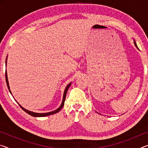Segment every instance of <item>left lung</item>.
<instances>
[{
  "label": "left lung",
  "instance_id": "8db88e82",
  "mask_svg": "<svg viewBox=\"0 0 148 148\" xmlns=\"http://www.w3.org/2000/svg\"><path fill=\"white\" fill-rule=\"evenodd\" d=\"M133 40H134V46H136V48L138 49H138V46H137V45H136V42H135V40H134L133 39Z\"/></svg>",
  "mask_w": 148,
  "mask_h": 148
}]
</instances>
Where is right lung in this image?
Wrapping results in <instances>:
<instances>
[{
	"mask_svg": "<svg viewBox=\"0 0 148 148\" xmlns=\"http://www.w3.org/2000/svg\"><path fill=\"white\" fill-rule=\"evenodd\" d=\"M7 57L8 56L6 57V64H7ZM5 77H6V84H7V86H8V88L9 89V91L10 92V93L12 94V92L10 91V86H9V83H8V75H7V71L6 70V72H5ZM72 83H70L69 84L67 85V86L66 87V88L64 89V93H63V97H62V103L61 104V106H60L58 108L56 109V110H53V111L52 112H47V113H36V112H31V111H29V110H27L25 108H24L23 106H21V105H20L18 102H17L18 103V104L19 105V106L21 108L22 110H24L25 112H26L29 115H31V116H33V117H45V116H49V115H52V114H56L57 112H59L60 110L62 109V108L64 106V101H65V98H66V92L67 91H68V89L69 88V87L71 86Z\"/></svg>",
	"mask_w": 148,
	"mask_h": 148,
	"instance_id": "1",
	"label": "right lung"
}]
</instances>
